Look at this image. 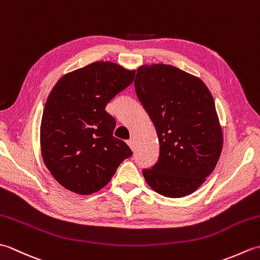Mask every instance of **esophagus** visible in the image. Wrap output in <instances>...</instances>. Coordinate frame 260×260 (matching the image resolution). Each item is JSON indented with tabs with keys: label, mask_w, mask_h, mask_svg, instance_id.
<instances>
[{
	"label": "esophagus",
	"mask_w": 260,
	"mask_h": 260,
	"mask_svg": "<svg viewBox=\"0 0 260 260\" xmlns=\"http://www.w3.org/2000/svg\"><path fill=\"white\" fill-rule=\"evenodd\" d=\"M127 143V144H128V146L132 148V151H134V140H128V141H127L126 142Z\"/></svg>",
	"instance_id": "esophagus-1"
}]
</instances>
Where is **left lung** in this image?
Returning <instances> with one entry per match:
<instances>
[{
    "mask_svg": "<svg viewBox=\"0 0 260 260\" xmlns=\"http://www.w3.org/2000/svg\"><path fill=\"white\" fill-rule=\"evenodd\" d=\"M134 85L159 143L157 162L143 170L146 183L168 198L191 194L212 173L222 151L211 92L200 78L164 63L141 66Z\"/></svg>",
    "mask_w": 260,
    "mask_h": 260,
    "instance_id": "obj_1",
    "label": "left lung"
}]
</instances>
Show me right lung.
I'll return each instance as SVG.
<instances>
[{
  "mask_svg": "<svg viewBox=\"0 0 260 260\" xmlns=\"http://www.w3.org/2000/svg\"><path fill=\"white\" fill-rule=\"evenodd\" d=\"M134 76V70L117 63L96 61L63 75L49 93L40 127L41 155L67 190L82 196L99 191L133 154L113 136L116 120L105 108Z\"/></svg>",
  "mask_w": 260,
  "mask_h": 260,
  "instance_id": "1",
  "label": "right lung"
}]
</instances>
